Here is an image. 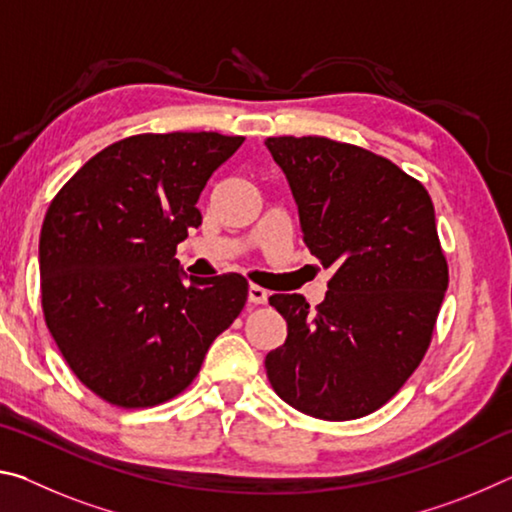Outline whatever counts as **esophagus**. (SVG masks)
<instances>
[{"instance_id":"obj_1","label":"esophagus","mask_w":512,"mask_h":512,"mask_svg":"<svg viewBox=\"0 0 512 512\" xmlns=\"http://www.w3.org/2000/svg\"><path fill=\"white\" fill-rule=\"evenodd\" d=\"M248 300L253 302V305H266L268 291L264 287H259V284H250V287H248Z\"/></svg>"}]
</instances>
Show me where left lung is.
I'll list each match as a JSON object with an SVG mask.
<instances>
[{"label": "left lung", "mask_w": 512, "mask_h": 512, "mask_svg": "<svg viewBox=\"0 0 512 512\" xmlns=\"http://www.w3.org/2000/svg\"><path fill=\"white\" fill-rule=\"evenodd\" d=\"M298 203L302 239L334 275L325 302L268 298L287 341L266 354L273 391L318 420H357L429 350L449 268L431 196L395 162L329 137H266Z\"/></svg>", "instance_id": "left-lung-1"}]
</instances>
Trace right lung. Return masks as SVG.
Listing matches in <instances>:
<instances>
[{
	"instance_id": "1",
	"label": "right lung",
	"mask_w": 512,
	"mask_h": 512,
	"mask_svg": "<svg viewBox=\"0 0 512 512\" xmlns=\"http://www.w3.org/2000/svg\"><path fill=\"white\" fill-rule=\"evenodd\" d=\"M244 144L221 133H142L106 146L60 187L40 232L42 314L83 386L119 409L189 388L241 314L239 273L180 280L176 248L198 196Z\"/></svg>"
}]
</instances>
